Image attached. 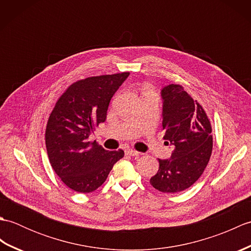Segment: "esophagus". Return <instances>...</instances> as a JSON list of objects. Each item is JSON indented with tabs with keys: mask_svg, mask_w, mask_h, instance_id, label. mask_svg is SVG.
I'll return each mask as SVG.
<instances>
[{
	"mask_svg": "<svg viewBox=\"0 0 251 251\" xmlns=\"http://www.w3.org/2000/svg\"><path fill=\"white\" fill-rule=\"evenodd\" d=\"M126 154H128V155H130V156H138L140 153L134 150V149H128V150H126Z\"/></svg>",
	"mask_w": 251,
	"mask_h": 251,
	"instance_id": "1",
	"label": "esophagus"
}]
</instances>
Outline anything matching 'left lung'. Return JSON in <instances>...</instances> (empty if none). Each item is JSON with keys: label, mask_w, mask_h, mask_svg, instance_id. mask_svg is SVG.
Returning a JSON list of instances; mask_svg holds the SVG:
<instances>
[{"label": "left lung", "mask_w": 251, "mask_h": 251, "mask_svg": "<svg viewBox=\"0 0 251 251\" xmlns=\"http://www.w3.org/2000/svg\"><path fill=\"white\" fill-rule=\"evenodd\" d=\"M161 96L164 139L174 151L168 159L158 158V172L150 183L164 193H177L204 173L212 151L211 125L202 106L180 85L165 86Z\"/></svg>", "instance_id": "obj_1"}]
</instances>
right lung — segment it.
<instances>
[{
  "mask_svg": "<svg viewBox=\"0 0 251 251\" xmlns=\"http://www.w3.org/2000/svg\"><path fill=\"white\" fill-rule=\"evenodd\" d=\"M129 72L92 76L70 85L51 111L45 131L52 169L68 188L89 193L102 184L124 151H106L88 137L106 119L111 98Z\"/></svg>",
  "mask_w": 251,
  "mask_h": 251,
  "instance_id": "1",
  "label": "right lung"
}]
</instances>
